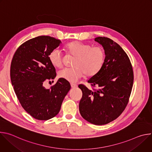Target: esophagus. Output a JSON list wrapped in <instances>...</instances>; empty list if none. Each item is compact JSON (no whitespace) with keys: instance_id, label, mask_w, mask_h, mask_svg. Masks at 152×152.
Returning a JSON list of instances; mask_svg holds the SVG:
<instances>
[{"instance_id":"obj_1","label":"esophagus","mask_w":152,"mask_h":152,"mask_svg":"<svg viewBox=\"0 0 152 152\" xmlns=\"http://www.w3.org/2000/svg\"><path fill=\"white\" fill-rule=\"evenodd\" d=\"M71 86H72V88H76V86H77V84H76V83H71Z\"/></svg>"}]
</instances>
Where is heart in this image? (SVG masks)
Segmentation results:
<instances>
[{
  "mask_svg": "<svg viewBox=\"0 0 152 152\" xmlns=\"http://www.w3.org/2000/svg\"><path fill=\"white\" fill-rule=\"evenodd\" d=\"M66 53L75 57L72 68H65L59 72L58 75L70 82H75L84 74L86 76H93L102 69L105 61L104 49L99 46H93L78 41L70 42L65 46ZM64 57L58 49L53 50L49 54V61L53 66L61 68Z\"/></svg>",
  "mask_w": 152,
  "mask_h": 152,
  "instance_id": "obj_1",
  "label": "heart"
}]
</instances>
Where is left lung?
I'll use <instances>...</instances> for the list:
<instances>
[{
    "instance_id": "1",
    "label": "left lung",
    "mask_w": 152,
    "mask_h": 152,
    "mask_svg": "<svg viewBox=\"0 0 152 152\" xmlns=\"http://www.w3.org/2000/svg\"><path fill=\"white\" fill-rule=\"evenodd\" d=\"M105 61L100 71L88 82L92 90L79 85L82 97L79 102L82 117L96 125L109 123L118 117L129 102L134 83L132 64L124 50L113 39L99 37Z\"/></svg>"
}]
</instances>
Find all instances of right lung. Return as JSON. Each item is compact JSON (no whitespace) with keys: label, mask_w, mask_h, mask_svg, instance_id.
<instances>
[{"label":"right lung","mask_w":152,"mask_h":152,"mask_svg":"<svg viewBox=\"0 0 152 152\" xmlns=\"http://www.w3.org/2000/svg\"><path fill=\"white\" fill-rule=\"evenodd\" d=\"M60 43L50 36L30 39L18 47L11 61L10 76L15 93L23 109L37 120L56 116L71 88L70 83L62 78L50 89L43 86L45 80L56 76L49 54Z\"/></svg>","instance_id":"1"}]
</instances>
